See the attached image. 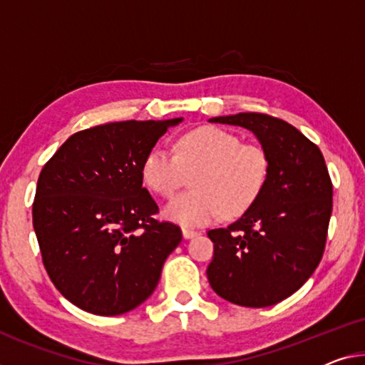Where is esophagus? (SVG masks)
<instances>
[{
  "mask_svg": "<svg viewBox=\"0 0 365 365\" xmlns=\"http://www.w3.org/2000/svg\"><path fill=\"white\" fill-rule=\"evenodd\" d=\"M197 232H194V230H189V228H182V237L186 238V240H190V238H194V237H197Z\"/></svg>",
  "mask_w": 365,
  "mask_h": 365,
  "instance_id": "esophagus-1",
  "label": "esophagus"
}]
</instances>
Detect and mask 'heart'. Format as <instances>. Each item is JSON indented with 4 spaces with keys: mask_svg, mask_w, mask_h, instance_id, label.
<instances>
[{
    "mask_svg": "<svg viewBox=\"0 0 365 365\" xmlns=\"http://www.w3.org/2000/svg\"><path fill=\"white\" fill-rule=\"evenodd\" d=\"M140 175L163 197H171L192 176V190L168 202L163 214L182 227H204L222 214L240 217L255 204L266 186L269 158L259 145L241 143L235 133L207 125L179 137L175 153L151 148Z\"/></svg>",
    "mask_w": 365,
    "mask_h": 365,
    "instance_id": "heart-1",
    "label": "heart"
}]
</instances>
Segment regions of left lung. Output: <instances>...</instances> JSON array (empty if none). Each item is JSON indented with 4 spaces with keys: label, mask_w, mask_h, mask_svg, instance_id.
Segmentation results:
<instances>
[{
    "label": "left lung",
    "mask_w": 365,
    "mask_h": 365,
    "mask_svg": "<svg viewBox=\"0 0 365 365\" xmlns=\"http://www.w3.org/2000/svg\"><path fill=\"white\" fill-rule=\"evenodd\" d=\"M209 122L253 132L269 158L266 186L227 228L209 230L210 287L235 305L262 308L297 292L322 261L333 209V184L322 151L276 117L240 112Z\"/></svg>",
    "instance_id": "8db88e82"
}]
</instances>
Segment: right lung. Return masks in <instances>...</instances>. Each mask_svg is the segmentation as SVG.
<instances>
[{
	"label": "right lung",
	"mask_w": 365,
	"mask_h": 365,
	"mask_svg": "<svg viewBox=\"0 0 365 365\" xmlns=\"http://www.w3.org/2000/svg\"><path fill=\"white\" fill-rule=\"evenodd\" d=\"M170 120L96 125L61 145L37 181L32 205L42 261L58 292L81 310L122 315L143 304L181 243V228L158 222L140 166Z\"/></svg>",
	"instance_id": "obj_1"
}]
</instances>
